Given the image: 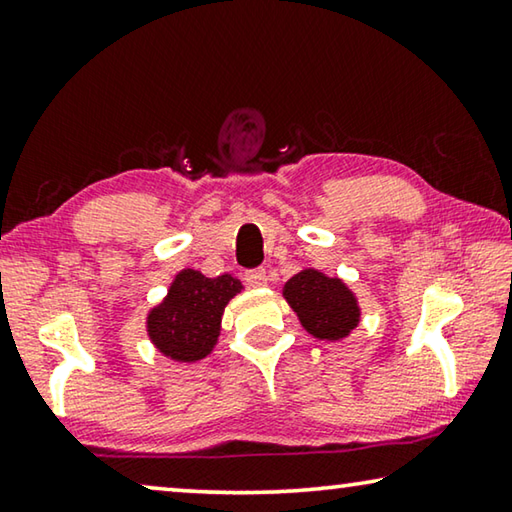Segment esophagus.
<instances>
[{
    "instance_id": "obj_1",
    "label": "esophagus",
    "mask_w": 512,
    "mask_h": 512,
    "mask_svg": "<svg viewBox=\"0 0 512 512\" xmlns=\"http://www.w3.org/2000/svg\"><path fill=\"white\" fill-rule=\"evenodd\" d=\"M266 271L264 269H250L243 273V282H246L248 287H266Z\"/></svg>"
}]
</instances>
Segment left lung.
<instances>
[{"instance_id":"8db88e82","label":"left lung","mask_w":512,"mask_h":512,"mask_svg":"<svg viewBox=\"0 0 512 512\" xmlns=\"http://www.w3.org/2000/svg\"><path fill=\"white\" fill-rule=\"evenodd\" d=\"M285 298L316 339H342L360 321L358 300L351 289L314 269L296 273L285 285Z\"/></svg>"}]
</instances>
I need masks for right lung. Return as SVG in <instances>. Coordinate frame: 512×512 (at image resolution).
I'll use <instances>...</instances> for the list:
<instances>
[{
    "label": "right lung",
    "instance_id": "1",
    "mask_svg": "<svg viewBox=\"0 0 512 512\" xmlns=\"http://www.w3.org/2000/svg\"><path fill=\"white\" fill-rule=\"evenodd\" d=\"M241 282L232 275H205L186 269L177 275L168 296L148 316V332L154 346L177 362H196L212 351L221 316Z\"/></svg>",
    "mask_w": 512,
    "mask_h": 512
}]
</instances>
